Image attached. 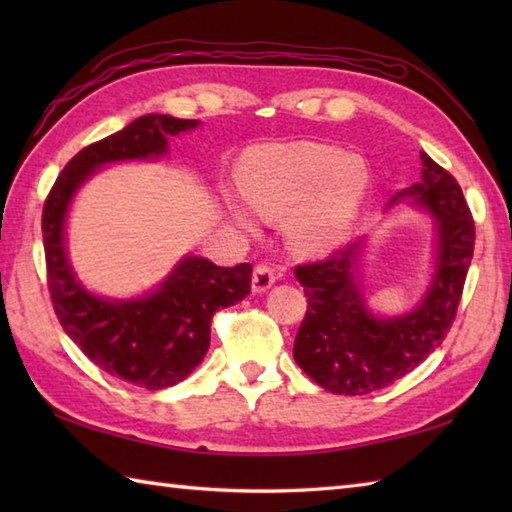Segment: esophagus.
<instances>
[{"instance_id":"1","label":"esophagus","mask_w":512,"mask_h":512,"mask_svg":"<svg viewBox=\"0 0 512 512\" xmlns=\"http://www.w3.org/2000/svg\"><path fill=\"white\" fill-rule=\"evenodd\" d=\"M277 279H279V273L273 266L266 264V262L257 264L255 270H253V290L255 292H266L270 286L275 284Z\"/></svg>"}]
</instances>
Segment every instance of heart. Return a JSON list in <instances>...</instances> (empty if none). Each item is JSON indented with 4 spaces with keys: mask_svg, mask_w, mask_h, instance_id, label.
<instances>
[{
    "mask_svg": "<svg viewBox=\"0 0 512 512\" xmlns=\"http://www.w3.org/2000/svg\"><path fill=\"white\" fill-rule=\"evenodd\" d=\"M242 187L250 206L264 217L297 211L290 224L292 242L319 253L339 242L354 222L367 191V171L361 160L343 158L328 145H266L246 158Z\"/></svg>",
    "mask_w": 512,
    "mask_h": 512,
    "instance_id": "heart-1",
    "label": "heart"
}]
</instances>
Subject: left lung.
Here are the masks:
<instances>
[{
    "label": "left lung",
    "instance_id": "left-lung-1",
    "mask_svg": "<svg viewBox=\"0 0 512 512\" xmlns=\"http://www.w3.org/2000/svg\"><path fill=\"white\" fill-rule=\"evenodd\" d=\"M422 180L396 195L424 206L438 222V270L420 306L398 319H376L365 310L354 281L361 242L321 262L299 264L295 277L308 310L295 339V361L332 394L365 396L416 369L451 330L469 273L475 222L462 187L436 160L420 154Z\"/></svg>",
    "mask_w": 512,
    "mask_h": 512
}]
</instances>
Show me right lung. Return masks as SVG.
I'll return each instance as SVG.
<instances>
[{
	"label": "right lung",
	"instance_id": "add662e5",
	"mask_svg": "<svg viewBox=\"0 0 512 512\" xmlns=\"http://www.w3.org/2000/svg\"><path fill=\"white\" fill-rule=\"evenodd\" d=\"M195 125L198 121L149 114L83 147L52 184L41 215L48 290L61 328L103 372L151 391L180 383L200 365L209 350L213 314L248 295L253 266L222 268L209 259L187 257L151 295L105 301L74 279L63 248L65 211L96 167L165 154L167 136Z\"/></svg>",
	"mask_w": 512,
	"mask_h": 512
}]
</instances>
